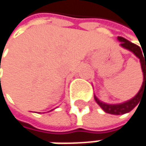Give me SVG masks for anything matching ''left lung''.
I'll use <instances>...</instances> for the list:
<instances>
[{"mask_svg":"<svg viewBox=\"0 0 146 146\" xmlns=\"http://www.w3.org/2000/svg\"><path fill=\"white\" fill-rule=\"evenodd\" d=\"M118 40L121 42V46L131 50L132 52H133V54L139 58L140 63H141V68H142V71L144 74V81H143V84L142 87L140 89V90L139 91V93L133 98L130 101L123 103V104H118V105H108L106 103H103L101 101H99L97 99V97H95V100L96 103L102 107L103 111H105L106 113H110V114H114V115H120V114H124L127 113L129 111H130L133 110L136 105L139 104V102L140 101V97L142 96V94H146V58L144 57L145 55L143 56L141 48L137 45V44H133L130 41H129L128 40L123 38V37H118Z\"/></svg>","mask_w":146,"mask_h":146,"instance_id":"1","label":"left lung"}]
</instances>
